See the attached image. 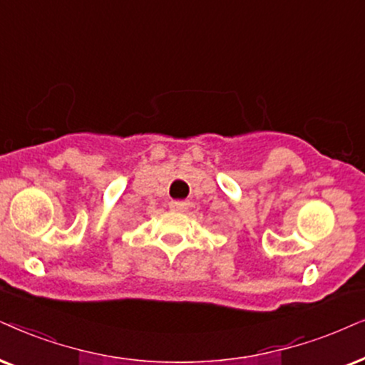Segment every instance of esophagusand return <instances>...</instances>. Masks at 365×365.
I'll return each mask as SVG.
<instances>
[{"mask_svg": "<svg viewBox=\"0 0 365 365\" xmlns=\"http://www.w3.org/2000/svg\"><path fill=\"white\" fill-rule=\"evenodd\" d=\"M168 205H170V209L175 212H185L188 207H190V204H188L187 200H172Z\"/></svg>", "mask_w": 365, "mask_h": 365, "instance_id": "obj_1", "label": "esophagus"}]
</instances>
